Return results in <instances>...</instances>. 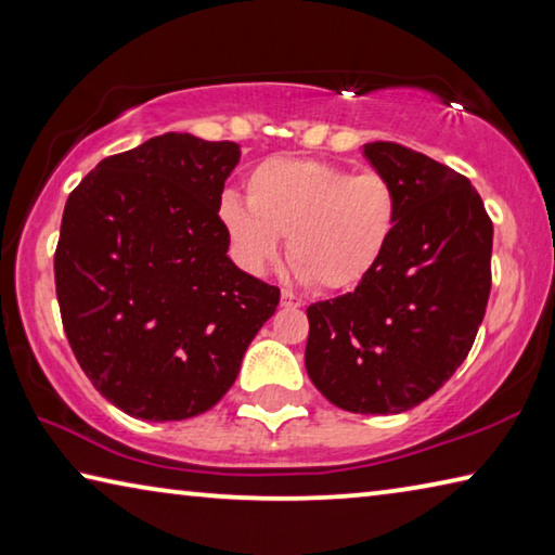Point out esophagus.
Masks as SVG:
<instances>
[{
    "mask_svg": "<svg viewBox=\"0 0 555 555\" xmlns=\"http://www.w3.org/2000/svg\"><path fill=\"white\" fill-rule=\"evenodd\" d=\"M281 306H284V308H300V306H304V300L296 298L294 294H291V291H281Z\"/></svg>",
    "mask_w": 555,
    "mask_h": 555,
    "instance_id": "esophagus-1",
    "label": "esophagus"
}]
</instances>
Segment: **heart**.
<instances>
[{"label":"heart","instance_id":"b5f03b06","mask_svg":"<svg viewBox=\"0 0 555 555\" xmlns=\"http://www.w3.org/2000/svg\"><path fill=\"white\" fill-rule=\"evenodd\" d=\"M220 218L237 264L261 276L281 237L298 279L325 291L362 284L387 255L399 222L389 178L313 158H267L247 178V201L224 193Z\"/></svg>","mask_w":555,"mask_h":555}]
</instances>
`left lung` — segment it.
Masks as SVG:
<instances>
[{"label":"left lung","instance_id":"obj_1","mask_svg":"<svg viewBox=\"0 0 555 555\" xmlns=\"http://www.w3.org/2000/svg\"><path fill=\"white\" fill-rule=\"evenodd\" d=\"M389 178L399 222L387 255L352 294L308 308L306 372L352 413H401L453 377L492 286V220L465 176L391 142L362 146Z\"/></svg>","mask_w":555,"mask_h":555}]
</instances>
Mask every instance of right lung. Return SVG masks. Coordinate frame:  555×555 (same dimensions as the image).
<instances>
[{
    "mask_svg": "<svg viewBox=\"0 0 555 555\" xmlns=\"http://www.w3.org/2000/svg\"><path fill=\"white\" fill-rule=\"evenodd\" d=\"M234 142L168 131L102 158L68 195L55 247L65 335L102 397L142 421L212 409L279 288L228 257Z\"/></svg>",
    "mask_w": 555,
    "mask_h": 555,
    "instance_id": "1",
    "label": "right lung"
}]
</instances>
